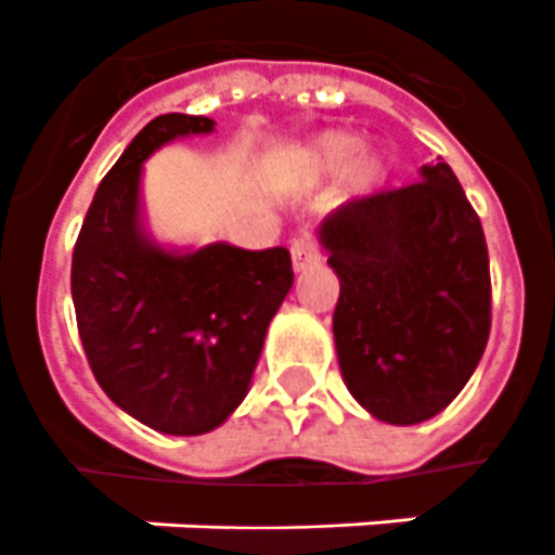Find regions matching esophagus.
Masks as SVG:
<instances>
[{
  "mask_svg": "<svg viewBox=\"0 0 555 555\" xmlns=\"http://www.w3.org/2000/svg\"><path fill=\"white\" fill-rule=\"evenodd\" d=\"M291 259H294L296 273H305V270H311L313 264H320L317 238H313L311 233H302L299 238H294V244H291Z\"/></svg>",
  "mask_w": 555,
  "mask_h": 555,
  "instance_id": "obj_1",
  "label": "esophagus"
}]
</instances>
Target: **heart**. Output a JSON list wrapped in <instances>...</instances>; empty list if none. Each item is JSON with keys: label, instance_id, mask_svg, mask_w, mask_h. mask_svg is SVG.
Returning a JSON list of instances; mask_svg holds the SVG:
<instances>
[{"label": "heart", "instance_id": "obj_1", "mask_svg": "<svg viewBox=\"0 0 555 555\" xmlns=\"http://www.w3.org/2000/svg\"><path fill=\"white\" fill-rule=\"evenodd\" d=\"M357 150V141L346 132H331L322 134L320 141H313V146L305 152L302 158V172L305 178H322L337 172L351 160ZM383 176V160L377 155H363L357 158L351 167H348V184L357 186V190H365L371 186L377 178Z\"/></svg>", "mask_w": 555, "mask_h": 555}]
</instances>
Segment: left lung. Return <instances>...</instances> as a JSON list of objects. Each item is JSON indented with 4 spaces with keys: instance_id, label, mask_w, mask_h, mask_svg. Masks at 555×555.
<instances>
[{
    "instance_id": "obj_1",
    "label": "left lung",
    "mask_w": 555,
    "mask_h": 555,
    "mask_svg": "<svg viewBox=\"0 0 555 555\" xmlns=\"http://www.w3.org/2000/svg\"><path fill=\"white\" fill-rule=\"evenodd\" d=\"M339 276L343 379L377 421L443 412L473 377L492 322L487 238L449 164L337 207L320 227Z\"/></svg>"
}]
</instances>
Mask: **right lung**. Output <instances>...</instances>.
Wrapping results in <instances>:
<instances>
[{"instance_id":"1","label":"right lung","mask_w":555,"mask_h":555,"mask_svg":"<svg viewBox=\"0 0 555 555\" xmlns=\"http://www.w3.org/2000/svg\"><path fill=\"white\" fill-rule=\"evenodd\" d=\"M209 117L160 115L100 181L72 256L82 351L124 412L167 435H204L250 386L264 334L294 285L287 247H155L138 221L141 164L164 143L212 132Z\"/></svg>"}]
</instances>
